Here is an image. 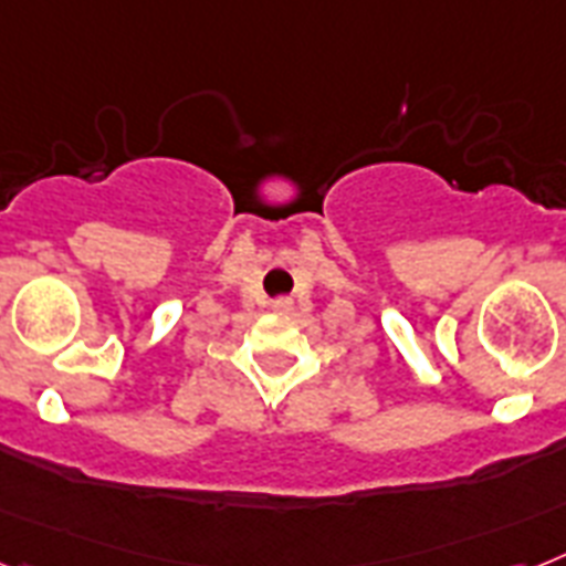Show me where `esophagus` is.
Masks as SVG:
<instances>
[{
	"instance_id": "34e87169",
	"label": "esophagus",
	"mask_w": 566,
	"mask_h": 566,
	"mask_svg": "<svg viewBox=\"0 0 566 566\" xmlns=\"http://www.w3.org/2000/svg\"><path fill=\"white\" fill-rule=\"evenodd\" d=\"M273 313H282V316H287V313H293V298L282 296V298H273Z\"/></svg>"
}]
</instances>
